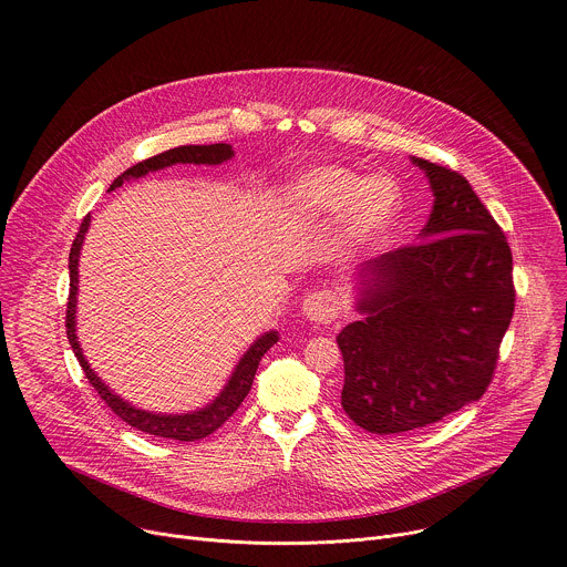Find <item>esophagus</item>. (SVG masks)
Listing matches in <instances>:
<instances>
[{
    "label": "esophagus",
    "instance_id": "obj_1",
    "mask_svg": "<svg viewBox=\"0 0 567 567\" xmlns=\"http://www.w3.org/2000/svg\"><path fill=\"white\" fill-rule=\"evenodd\" d=\"M302 313L316 324H331L338 318L336 296L331 291H313L302 302Z\"/></svg>",
    "mask_w": 567,
    "mask_h": 567
}]
</instances>
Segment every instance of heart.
<instances>
[{
  "instance_id": "heart-1",
  "label": "heart",
  "mask_w": 567,
  "mask_h": 567,
  "mask_svg": "<svg viewBox=\"0 0 567 567\" xmlns=\"http://www.w3.org/2000/svg\"><path fill=\"white\" fill-rule=\"evenodd\" d=\"M293 199L311 210L338 217L350 208L343 238L354 249L379 245L394 221L399 195L383 179H361L343 168H318L293 186Z\"/></svg>"
}]
</instances>
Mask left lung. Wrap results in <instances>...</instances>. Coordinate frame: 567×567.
Segmentation results:
<instances>
[{
	"label": "left lung",
	"mask_w": 567,
	"mask_h": 567,
	"mask_svg": "<svg viewBox=\"0 0 567 567\" xmlns=\"http://www.w3.org/2000/svg\"><path fill=\"white\" fill-rule=\"evenodd\" d=\"M434 190L421 240L357 271L365 313L340 336L341 408L372 434H403L477 401L513 320L506 234L453 168L414 157Z\"/></svg>",
	"instance_id": "8db88e82"
}]
</instances>
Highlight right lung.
<instances>
[{
    "label": "right lung",
    "mask_w": 567,
    "mask_h": 567,
    "mask_svg": "<svg viewBox=\"0 0 567 567\" xmlns=\"http://www.w3.org/2000/svg\"><path fill=\"white\" fill-rule=\"evenodd\" d=\"M231 146L229 144H208V146H177L171 151H164L159 155H153L144 162H137L135 166L126 168L117 179H114L112 188L122 186L124 179L128 177H142L151 171H159L164 166H173V164H221L229 159ZM90 227V215L83 219V224L76 231V238L72 243L70 249V296H68V313H65V327H68V340L70 346L85 372V377L90 379L92 388L99 392V396L112 408L115 416H120L126 425L151 434V436H159V439H171V441H179V443H193V441H202L206 436H210L213 432H217L227 419L238 410V405L243 403V399L247 396L258 361L262 359V354L278 341L276 331L262 336L260 340L254 341V346L243 354V359L238 361L231 379L227 381L226 390L217 396L215 403H210L206 410L193 412V414H184V416H162V414H151L144 410H135L133 405H128L126 401H122L120 396H115L114 392L92 372L90 363L85 361L81 346L76 341V285H79V254H81V245L85 238V231Z\"/></svg>",
    "instance_id": "1"
}]
</instances>
